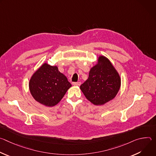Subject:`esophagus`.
<instances>
[{
	"mask_svg": "<svg viewBox=\"0 0 156 156\" xmlns=\"http://www.w3.org/2000/svg\"><path fill=\"white\" fill-rule=\"evenodd\" d=\"M72 84L75 86H80L81 84V82H73Z\"/></svg>",
	"mask_w": 156,
	"mask_h": 156,
	"instance_id": "1",
	"label": "esophagus"
}]
</instances>
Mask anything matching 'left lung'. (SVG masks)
Returning a JSON list of instances; mask_svg holds the SVG:
<instances>
[{
	"label": "left lung",
	"instance_id": "left-lung-1",
	"mask_svg": "<svg viewBox=\"0 0 156 156\" xmlns=\"http://www.w3.org/2000/svg\"><path fill=\"white\" fill-rule=\"evenodd\" d=\"M120 77L108 58L100 56L98 63L91 69L88 79L80 86L87 100L94 105H103L118 93Z\"/></svg>",
	"mask_w": 156,
	"mask_h": 156
}]
</instances>
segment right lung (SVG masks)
<instances>
[{
  "instance_id": "right-lung-1",
  "label": "right lung",
  "mask_w": 156,
  "mask_h": 156,
  "mask_svg": "<svg viewBox=\"0 0 156 156\" xmlns=\"http://www.w3.org/2000/svg\"><path fill=\"white\" fill-rule=\"evenodd\" d=\"M71 86L66 77L58 71L57 66L46 63L33 74L29 83L34 99L48 107L57 104Z\"/></svg>"
}]
</instances>
